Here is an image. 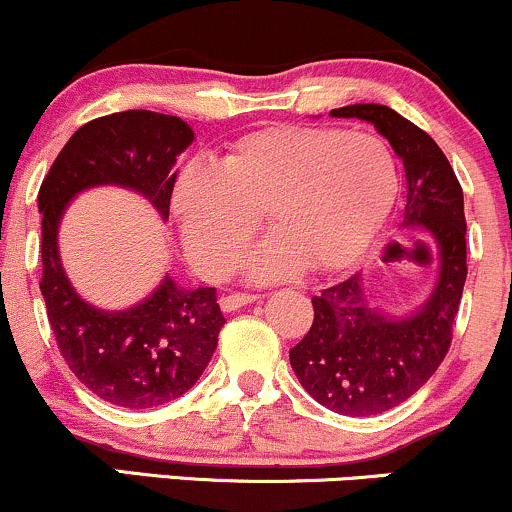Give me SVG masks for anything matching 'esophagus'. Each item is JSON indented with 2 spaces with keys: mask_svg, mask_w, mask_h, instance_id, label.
Here are the masks:
<instances>
[{
  "mask_svg": "<svg viewBox=\"0 0 512 512\" xmlns=\"http://www.w3.org/2000/svg\"><path fill=\"white\" fill-rule=\"evenodd\" d=\"M255 298V293H228V296L221 298V308L226 310V313H231V310H240L243 305L252 303Z\"/></svg>",
  "mask_w": 512,
  "mask_h": 512,
  "instance_id": "obj_1",
  "label": "esophagus"
}]
</instances>
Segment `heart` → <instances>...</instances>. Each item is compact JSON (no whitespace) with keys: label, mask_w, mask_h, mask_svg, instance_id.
Returning <instances> with one entry per match:
<instances>
[{"label":"heart","mask_w":512,"mask_h":512,"mask_svg":"<svg viewBox=\"0 0 512 512\" xmlns=\"http://www.w3.org/2000/svg\"><path fill=\"white\" fill-rule=\"evenodd\" d=\"M397 195V166L366 132L281 125L238 139L216 166L190 163L170 209L187 255L223 276L255 236L260 211L272 233L243 260L252 281L342 267L370 243Z\"/></svg>","instance_id":"obj_1"}]
</instances>
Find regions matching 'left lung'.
<instances>
[{
  "label": "left lung",
  "instance_id": "obj_1",
  "mask_svg": "<svg viewBox=\"0 0 512 512\" xmlns=\"http://www.w3.org/2000/svg\"><path fill=\"white\" fill-rule=\"evenodd\" d=\"M330 115L370 122L402 158V226L421 228L436 243L438 281L428 301L402 317L370 305L361 274L339 281L313 296V327L289 358L322 407L344 416L383 414L426 385L450 349L467 279L464 197L440 146L407 117L378 103L346 105Z\"/></svg>",
  "mask_w": 512,
  "mask_h": 512
}]
</instances>
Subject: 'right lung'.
<instances>
[{"mask_svg":"<svg viewBox=\"0 0 512 512\" xmlns=\"http://www.w3.org/2000/svg\"><path fill=\"white\" fill-rule=\"evenodd\" d=\"M192 142L195 132L175 115L125 110L96 117L76 129L40 185V291L57 349L76 378L115 407H161L197 383L226 322L216 289H185L166 274L142 303L127 310H101L69 284L57 231L69 202L98 185L139 192L166 221L175 158Z\"/></svg>","mask_w":512,"mask_h":512,"instance_id":"add662e5","label":"right lung"}]
</instances>
